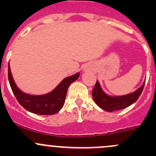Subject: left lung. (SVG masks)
<instances>
[{
  "mask_svg": "<svg viewBox=\"0 0 156 156\" xmlns=\"http://www.w3.org/2000/svg\"><path fill=\"white\" fill-rule=\"evenodd\" d=\"M145 81L140 87L134 92L124 96L111 97L108 96L102 90L98 81H97L94 90L92 91L93 99L97 106L107 112H113L115 110L122 109L133 104L136 101L144 90Z\"/></svg>",
  "mask_w": 156,
  "mask_h": 156,
  "instance_id": "obj_1",
  "label": "left lung"
}]
</instances>
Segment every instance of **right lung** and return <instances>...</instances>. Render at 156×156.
Segmentation results:
<instances>
[{"label": "right lung", "instance_id": "obj_1", "mask_svg": "<svg viewBox=\"0 0 156 156\" xmlns=\"http://www.w3.org/2000/svg\"><path fill=\"white\" fill-rule=\"evenodd\" d=\"M79 72L64 78L60 84L51 92L44 95H30L19 89L16 84L10 64L8 65V79L11 89L20 105L30 112L38 115H53L58 112L63 106L66 97L67 90L71 84L79 77Z\"/></svg>", "mask_w": 156, "mask_h": 156}]
</instances>
